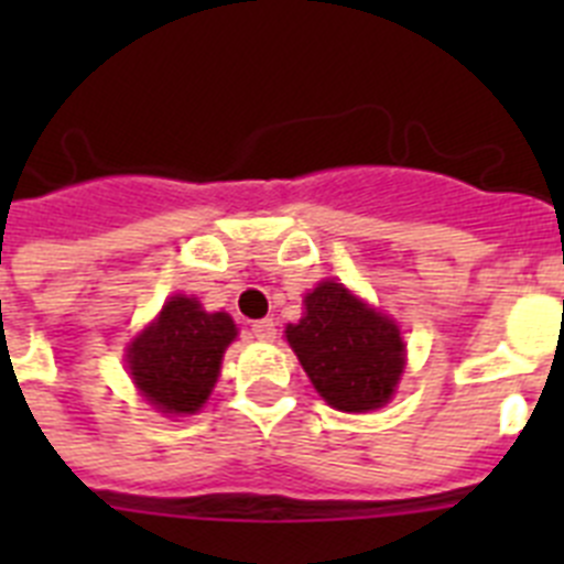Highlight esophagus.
<instances>
[{"instance_id": "1", "label": "esophagus", "mask_w": 564, "mask_h": 564, "mask_svg": "<svg viewBox=\"0 0 564 564\" xmlns=\"http://www.w3.org/2000/svg\"><path fill=\"white\" fill-rule=\"evenodd\" d=\"M251 333L259 341H273L276 338V322L273 318H259V322L251 325Z\"/></svg>"}]
</instances>
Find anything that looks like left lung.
<instances>
[{
    "mask_svg": "<svg viewBox=\"0 0 564 564\" xmlns=\"http://www.w3.org/2000/svg\"><path fill=\"white\" fill-rule=\"evenodd\" d=\"M285 338L318 395L341 412L383 406L406 364L395 322L333 279L307 293L305 316L285 327Z\"/></svg>",
    "mask_w": 564,
    "mask_h": 564,
    "instance_id": "8db88e82",
    "label": "left lung"
}]
</instances>
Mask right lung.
I'll use <instances>...</instances> for the list:
<instances>
[{
  "mask_svg": "<svg viewBox=\"0 0 564 564\" xmlns=\"http://www.w3.org/2000/svg\"><path fill=\"white\" fill-rule=\"evenodd\" d=\"M234 338L228 313H208L194 296L177 293L127 347L129 376L158 412L194 415L212 395Z\"/></svg>",
  "mask_w": 564,
  "mask_h": 564,
  "instance_id": "obj_1",
  "label": "right lung"
}]
</instances>
